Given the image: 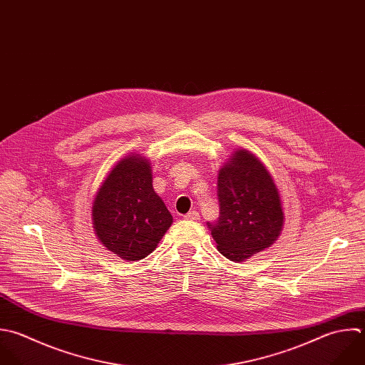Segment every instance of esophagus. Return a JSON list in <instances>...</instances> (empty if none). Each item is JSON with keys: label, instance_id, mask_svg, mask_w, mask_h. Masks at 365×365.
<instances>
[{"label": "esophagus", "instance_id": "34e87169", "mask_svg": "<svg viewBox=\"0 0 365 365\" xmlns=\"http://www.w3.org/2000/svg\"><path fill=\"white\" fill-rule=\"evenodd\" d=\"M185 220H189V222H197L200 220V215L197 212H189L187 215H185Z\"/></svg>", "mask_w": 365, "mask_h": 365}]
</instances>
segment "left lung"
Instances as JSON below:
<instances>
[{"label":"left lung","instance_id":"obj_1","mask_svg":"<svg viewBox=\"0 0 365 365\" xmlns=\"http://www.w3.org/2000/svg\"><path fill=\"white\" fill-rule=\"evenodd\" d=\"M220 215L207 223L217 250L232 262H245L270 247L282 233L284 213L274 180L249 150L239 149L219 170Z\"/></svg>","mask_w":365,"mask_h":365}]
</instances>
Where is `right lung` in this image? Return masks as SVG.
Wrapping results in <instances>:
<instances>
[{
	"label": "right lung",
	"instance_id": "right-lung-1",
	"mask_svg": "<svg viewBox=\"0 0 365 365\" xmlns=\"http://www.w3.org/2000/svg\"><path fill=\"white\" fill-rule=\"evenodd\" d=\"M92 222L99 242L113 255L136 262L150 255L173 217L152 186L149 160L128 155L96 192Z\"/></svg>",
	"mask_w": 365,
	"mask_h": 365
}]
</instances>
